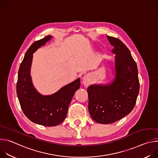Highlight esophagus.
I'll use <instances>...</instances> for the list:
<instances>
[{"label":"esophagus","mask_w":158,"mask_h":158,"mask_svg":"<svg viewBox=\"0 0 158 158\" xmlns=\"http://www.w3.org/2000/svg\"><path fill=\"white\" fill-rule=\"evenodd\" d=\"M82 82H83V84H84V85L88 86L91 82V76H90L89 74L85 75L82 78Z\"/></svg>","instance_id":"esophagus-1"}]
</instances>
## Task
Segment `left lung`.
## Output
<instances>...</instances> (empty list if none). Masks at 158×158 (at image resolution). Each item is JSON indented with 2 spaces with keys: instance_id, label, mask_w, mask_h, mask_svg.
<instances>
[{
  "instance_id": "1",
  "label": "left lung",
  "mask_w": 158,
  "mask_h": 158,
  "mask_svg": "<svg viewBox=\"0 0 158 158\" xmlns=\"http://www.w3.org/2000/svg\"><path fill=\"white\" fill-rule=\"evenodd\" d=\"M114 47L116 77L110 84L91 85L87 88L88 109L93 119L100 124L113 123L133 109L139 91L136 62L126 45L116 37L107 36Z\"/></svg>"
}]
</instances>
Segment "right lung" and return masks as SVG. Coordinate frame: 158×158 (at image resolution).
Masks as SVG:
<instances>
[{
	"instance_id": "right-lung-1",
	"label": "right lung",
	"mask_w": 158,
	"mask_h": 158,
	"mask_svg": "<svg viewBox=\"0 0 158 158\" xmlns=\"http://www.w3.org/2000/svg\"><path fill=\"white\" fill-rule=\"evenodd\" d=\"M51 37L48 35L31 45L20 64L16 85L17 97L24 114L32 122L44 126H55L65 119L72 98L80 87L79 78L51 96H42L34 87L30 75L32 54Z\"/></svg>"
}]
</instances>
